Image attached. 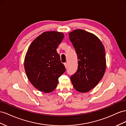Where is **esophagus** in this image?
Returning <instances> with one entry per match:
<instances>
[{
	"instance_id": "esophagus-1",
	"label": "esophagus",
	"mask_w": 126,
	"mask_h": 126,
	"mask_svg": "<svg viewBox=\"0 0 126 126\" xmlns=\"http://www.w3.org/2000/svg\"><path fill=\"white\" fill-rule=\"evenodd\" d=\"M64 66H65V68L66 69V68H67V63H64Z\"/></svg>"
}]
</instances>
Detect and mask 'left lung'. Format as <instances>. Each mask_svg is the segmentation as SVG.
Returning a JSON list of instances; mask_svg holds the SVG:
<instances>
[{
	"mask_svg": "<svg viewBox=\"0 0 126 126\" xmlns=\"http://www.w3.org/2000/svg\"><path fill=\"white\" fill-rule=\"evenodd\" d=\"M69 38L78 56V67L71 77L74 88L87 92L101 80L106 68L105 47L95 35L83 30H74Z\"/></svg>",
	"mask_w": 126,
	"mask_h": 126,
	"instance_id": "obj_1",
	"label": "left lung"
}]
</instances>
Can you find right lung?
<instances>
[{"label":"right lung","mask_w":126,"mask_h":126,"mask_svg":"<svg viewBox=\"0 0 126 126\" xmlns=\"http://www.w3.org/2000/svg\"><path fill=\"white\" fill-rule=\"evenodd\" d=\"M64 35L55 31L45 32L32 42L24 60V67L31 83L45 93L53 91L59 78L65 71L56 48Z\"/></svg>","instance_id":"add662e5"}]
</instances>
